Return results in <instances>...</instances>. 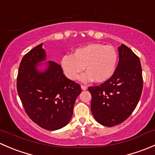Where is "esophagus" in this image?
<instances>
[{
    "label": "esophagus",
    "instance_id": "1",
    "mask_svg": "<svg viewBox=\"0 0 155 155\" xmlns=\"http://www.w3.org/2000/svg\"><path fill=\"white\" fill-rule=\"evenodd\" d=\"M81 88L82 89V90L83 91H85V90H87V86H85V85H81Z\"/></svg>",
    "mask_w": 155,
    "mask_h": 155
}]
</instances>
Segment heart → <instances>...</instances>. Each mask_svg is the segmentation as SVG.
<instances>
[{
	"mask_svg": "<svg viewBox=\"0 0 155 155\" xmlns=\"http://www.w3.org/2000/svg\"><path fill=\"white\" fill-rule=\"evenodd\" d=\"M118 54L112 46L101 43H90L77 48L73 55L66 54L61 59V67L65 76L75 80L84 69L87 70L79 76L82 82H104L113 75Z\"/></svg>",
	"mask_w": 155,
	"mask_h": 155,
	"instance_id": "heart-1",
	"label": "heart"
}]
</instances>
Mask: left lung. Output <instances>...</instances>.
<instances>
[{"mask_svg": "<svg viewBox=\"0 0 155 155\" xmlns=\"http://www.w3.org/2000/svg\"><path fill=\"white\" fill-rule=\"evenodd\" d=\"M119 61L113 75L98 86H91V109L101 124L113 127L131 115L143 91V74L140 58L121 44L118 48Z\"/></svg>", "mask_w": 155, "mask_h": 155, "instance_id": "1", "label": "left lung"}]
</instances>
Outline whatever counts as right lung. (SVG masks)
<instances>
[{"label": "right lung", "instance_id": "obj_1", "mask_svg": "<svg viewBox=\"0 0 155 155\" xmlns=\"http://www.w3.org/2000/svg\"><path fill=\"white\" fill-rule=\"evenodd\" d=\"M46 60L43 43L23 57L17 77V91L26 113L43 129L56 130L70 122L79 84L68 79L60 64Z\"/></svg>", "mask_w": 155, "mask_h": 155}]
</instances>
